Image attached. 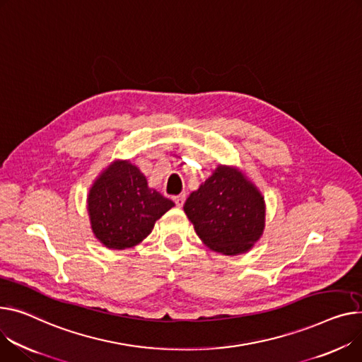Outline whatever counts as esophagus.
<instances>
[{
    "mask_svg": "<svg viewBox=\"0 0 362 362\" xmlns=\"http://www.w3.org/2000/svg\"><path fill=\"white\" fill-rule=\"evenodd\" d=\"M185 199H186V195H185V194H180V195L173 197V201H175V204H176L179 208H180V206H183Z\"/></svg>",
    "mask_w": 362,
    "mask_h": 362,
    "instance_id": "1",
    "label": "esophagus"
}]
</instances>
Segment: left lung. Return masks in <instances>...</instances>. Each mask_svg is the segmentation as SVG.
<instances>
[{
    "label": "left lung",
    "instance_id": "left-lung-1",
    "mask_svg": "<svg viewBox=\"0 0 362 362\" xmlns=\"http://www.w3.org/2000/svg\"><path fill=\"white\" fill-rule=\"evenodd\" d=\"M183 209L202 242L223 255L247 252L263 233L262 195L230 167H216L212 176L189 195Z\"/></svg>",
    "mask_w": 362,
    "mask_h": 362
}]
</instances>
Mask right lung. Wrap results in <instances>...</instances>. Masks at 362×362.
I'll return each instance as SVG.
<instances>
[{
    "label": "right lung",
    "instance_id": "right-lung-1",
    "mask_svg": "<svg viewBox=\"0 0 362 362\" xmlns=\"http://www.w3.org/2000/svg\"><path fill=\"white\" fill-rule=\"evenodd\" d=\"M173 201L150 189L147 179L128 161H115L94 182L88 214L94 235L109 249H127L146 238Z\"/></svg>",
    "mask_w": 362,
    "mask_h": 362
}]
</instances>
